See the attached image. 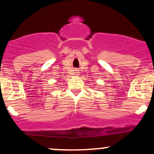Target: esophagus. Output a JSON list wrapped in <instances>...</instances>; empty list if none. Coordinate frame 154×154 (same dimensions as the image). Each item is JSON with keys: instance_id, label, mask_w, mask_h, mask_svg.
Listing matches in <instances>:
<instances>
[{"instance_id": "1", "label": "esophagus", "mask_w": 154, "mask_h": 154, "mask_svg": "<svg viewBox=\"0 0 154 154\" xmlns=\"http://www.w3.org/2000/svg\"><path fill=\"white\" fill-rule=\"evenodd\" d=\"M74 75H78V74H79V71L77 69H75V70H74Z\"/></svg>"}]
</instances>
